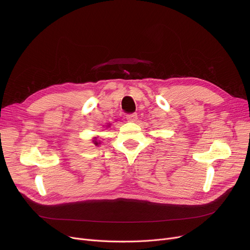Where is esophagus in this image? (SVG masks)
Listing matches in <instances>:
<instances>
[{
  "label": "esophagus",
  "mask_w": 250,
  "mask_h": 250,
  "mask_svg": "<svg viewBox=\"0 0 250 250\" xmlns=\"http://www.w3.org/2000/svg\"><path fill=\"white\" fill-rule=\"evenodd\" d=\"M137 118H138V114H137V113H129V114H126V120H127L128 122L134 123V122L137 121Z\"/></svg>",
  "instance_id": "esophagus-1"
}]
</instances>
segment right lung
I'll return each instance as SVG.
<instances>
[{
    "instance_id": "1",
    "label": "right lung",
    "mask_w": 250,
    "mask_h": 250,
    "mask_svg": "<svg viewBox=\"0 0 250 250\" xmlns=\"http://www.w3.org/2000/svg\"><path fill=\"white\" fill-rule=\"evenodd\" d=\"M108 126H109V125H107V127H108ZM92 142H93V144H94L95 146L100 145V142H98V141H97V138H96V137H95L93 140H92Z\"/></svg>"
}]
</instances>
